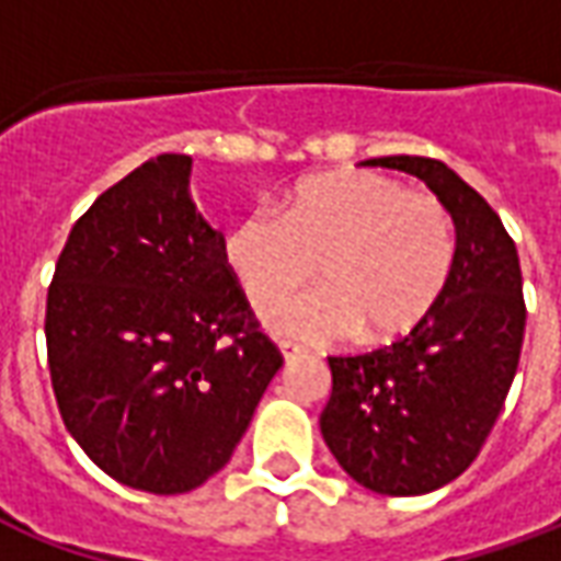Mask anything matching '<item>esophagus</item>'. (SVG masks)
<instances>
[{
    "mask_svg": "<svg viewBox=\"0 0 561 561\" xmlns=\"http://www.w3.org/2000/svg\"><path fill=\"white\" fill-rule=\"evenodd\" d=\"M279 352H282V357H285V360H288V364H291V360H300V357H304L306 354V348L304 345H297V342H279Z\"/></svg>",
    "mask_w": 561,
    "mask_h": 561,
    "instance_id": "34e87169",
    "label": "esophagus"
}]
</instances>
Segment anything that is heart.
Masks as SVG:
<instances>
[{
  "mask_svg": "<svg viewBox=\"0 0 561 561\" xmlns=\"http://www.w3.org/2000/svg\"><path fill=\"white\" fill-rule=\"evenodd\" d=\"M450 209L373 171L318 173L252 209L225 233V261L245 300L270 312L318 276L324 288L270 316L282 336L393 340L421 324L454 267Z\"/></svg>",
  "mask_w": 561,
  "mask_h": 561,
  "instance_id": "obj_1",
  "label": "heart"
}]
</instances>
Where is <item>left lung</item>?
<instances>
[{"label": "left lung", "instance_id": "obj_1", "mask_svg": "<svg viewBox=\"0 0 561 561\" xmlns=\"http://www.w3.org/2000/svg\"><path fill=\"white\" fill-rule=\"evenodd\" d=\"M364 164L421 176L454 216L457 252L445 291L412 333L376 352L328 357L333 390L321 435L366 490L421 495L459 478L493 433L523 352V273L499 213L445 161Z\"/></svg>", "mask_w": 561, "mask_h": 561}]
</instances>
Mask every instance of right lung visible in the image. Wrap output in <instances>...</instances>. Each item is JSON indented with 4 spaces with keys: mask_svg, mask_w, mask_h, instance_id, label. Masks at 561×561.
Segmentation results:
<instances>
[{
    "mask_svg": "<svg viewBox=\"0 0 561 561\" xmlns=\"http://www.w3.org/2000/svg\"><path fill=\"white\" fill-rule=\"evenodd\" d=\"M192 159L161 152L68 233L47 288L56 405L114 481L176 495L233 457L282 352L188 201Z\"/></svg>",
    "mask_w": 561,
    "mask_h": 561,
    "instance_id": "right-lung-1",
    "label": "right lung"
}]
</instances>
